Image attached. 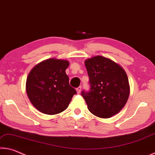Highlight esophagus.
<instances>
[{
    "label": "esophagus",
    "instance_id": "34e87169",
    "mask_svg": "<svg viewBox=\"0 0 155 155\" xmlns=\"http://www.w3.org/2000/svg\"><path fill=\"white\" fill-rule=\"evenodd\" d=\"M81 89H82V87H78L77 88H76V91H77V93L78 94L81 92Z\"/></svg>",
    "mask_w": 155,
    "mask_h": 155
}]
</instances>
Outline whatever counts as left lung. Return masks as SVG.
<instances>
[{"instance_id": "left-lung-1", "label": "left lung", "mask_w": 155, "mask_h": 155, "mask_svg": "<svg viewBox=\"0 0 155 155\" xmlns=\"http://www.w3.org/2000/svg\"><path fill=\"white\" fill-rule=\"evenodd\" d=\"M90 89L81 95L88 109L101 118H110L125 106L130 87L127 75L122 68L108 58L97 55L85 60Z\"/></svg>"}]
</instances>
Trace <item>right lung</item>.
Wrapping results in <instances>:
<instances>
[{
  "label": "right lung",
  "mask_w": 155,
  "mask_h": 155,
  "mask_svg": "<svg viewBox=\"0 0 155 155\" xmlns=\"http://www.w3.org/2000/svg\"><path fill=\"white\" fill-rule=\"evenodd\" d=\"M68 65L67 60L51 58L35 66L28 75V97L41 113L55 115L62 112L77 93L70 86L65 73Z\"/></svg>",
  "instance_id": "obj_1"
}]
</instances>
